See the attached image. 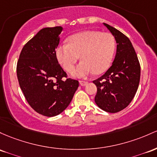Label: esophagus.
I'll use <instances>...</instances> for the list:
<instances>
[{
	"mask_svg": "<svg viewBox=\"0 0 157 157\" xmlns=\"http://www.w3.org/2000/svg\"><path fill=\"white\" fill-rule=\"evenodd\" d=\"M80 84L82 86H86L88 84L87 81H84V80H80Z\"/></svg>",
	"mask_w": 157,
	"mask_h": 157,
	"instance_id": "esophagus-1",
	"label": "esophagus"
}]
</instances>
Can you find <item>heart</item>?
I'll use <instances>...</instances> for the list:
<instances>
[{
  "instance_id": "1",
  "label": "heart",
  "mask_w": 157,
  "mask_h": 157,
  "mask_svg": "<svg viewBox=\"0 0 157 157\" xmlns=\"http://www.w3.org/2000/svg\"><path fill=\"white\" fill-rule=\"evenodd\" d=\"M68 42V44H59L56 51L58 61L65 71H72L80 56L82 61L73 71L77 77L101 74L109 68L116 48L115 39L112 33L83 31L72 35Z\"/></svg>"
}]
</instances>
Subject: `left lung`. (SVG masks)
Listing matches in <instances>:
<instances>
[{
  "mask_svg": "<svg viewBox=\"0 0 157 157\" xmlns=\"http://www.w3.org/2000/svg\"><path fill=\"white\" fill-rule=\"evenodd\" d=\"M104 25L114 36L117 51L112 66L93 81L98 90L94 101L101 109L115 113L126 108L133 99L139 87L141 67L130 39L113 27Z\"/></svg>",
  "mask_w": 157,
  "mask_h": 157,
  "instance_id": "left-lung-1",
  "label": "left lung"
}]
</instances>
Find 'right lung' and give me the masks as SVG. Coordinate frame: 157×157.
Wrapping results in <instances>:
<instances>
[{
  "instance_id": "obj_1",
  "label": "right lung",
  "mask_w": 157,
  "mask_h": 157,
  "mask_svg": "<svg viewBox=\"0 0 157 157\" xmlns=\"http://www.w3.org/2000/svg\"><path fill=\"white\" fill-rule=\"evenodd\" d=\"M62 30V27L39 30L25 44L17 63V77L27 103L48 117L64 111L79 86L78 80L67 77L56 58Z\"/></svg>"
}]
</instances>
